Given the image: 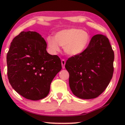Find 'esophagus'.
I'll list each match as a JSON object with an SVG mask.
<instances>
[{"instance_id":"esophagus-1","label":"esophagus","mask_w":125,"mask_h":125,"mask_svg":"<svg viewBox=\"0 0 125 125\" xmlns=\"http://www.w3.org/2000/svg\"><path fill=\"white\" fill-rule=\"evenodd\" d=\"M61 64H62V68H65V60H61Z\"/></svg>"}]
</instances>
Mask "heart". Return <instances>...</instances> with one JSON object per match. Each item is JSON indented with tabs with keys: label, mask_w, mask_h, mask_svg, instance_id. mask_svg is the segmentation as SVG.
<instances>
[{
	"label": "heart",
	"mask_w": 125,
	"mask_h": 125,
	"mask_svg": "<svg viewBox=\"0 0 125 125\" xmlns=\"http://www.w3.org/2000/svg\"><path fill=\"white\" fill-rule=\"evenodd\" d=\"M90 42L88 33L80 29L71 28L59 31L54 37L48 36L47 42L52 53L60 51V46L64 47V52L70 56H77L86 50Z\"/></svg>",
	"instance_id": "1"
}]
</instances>
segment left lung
Returning <instances> with one entry per match:
<instances>
[{"label": "left lung", "mask_w": 125, "mask_h": 125, "mask_svg": "<svg viewBox=\"0 0 125 125\" xmlns=\"http://www.w3.org/2000/svg\"><path fill=\"white\" fill-rule=\"evenodd\" d=\"M114 61V52L109 39L102 34L92 37L83 53L70 57L66 62L73 94L85 99L100 95L112 78Z\"/></svg>", "instance_id": "left-lung-1"}]
</instances>
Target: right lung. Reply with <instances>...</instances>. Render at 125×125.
I'll use <instances>...</instances> for the list:
<instances>
[{"label": "right lung", "instance_id": "add662e5", "mask_svg": "<svg viewBox=\"0 0 125 125\" xmlns=\"http://www.w3.org/2000/svg\"><path fill=\"white\" fill-rule=\"evenodd\" d=\"M47 43L36 31H21L14 38L7 54V77L12 88L27 99L46 97L61 61L46 50Z\"/></svg>", "mask_w": 125, "mask_h": 125}]
</instances>
